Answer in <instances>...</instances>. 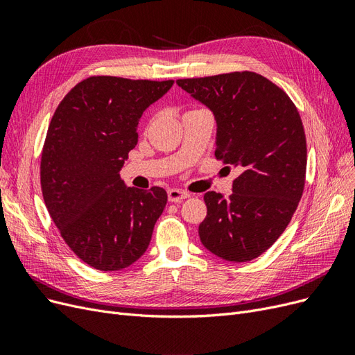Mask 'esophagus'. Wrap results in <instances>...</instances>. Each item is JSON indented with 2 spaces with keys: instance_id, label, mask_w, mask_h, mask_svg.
<instances>
[{
  "instance_id": "1",
  "label": "esophagus",
  "mask_w": 355,
  "mask_h": 355,
  "mask_svg": "<svg viewBox=\"0 0 355 355\" xmlns=\"http://www.w3.org/2000/svg\"><path fill=\"white\" fill-rule=\"evenodd\" d=\"M167 197H168V201L171 202H179L182 200H185L189 197V194L187 191H182V189H178V188H171L167 191Z\"/></svg>"
}]
</instances>
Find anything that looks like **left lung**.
Wrapping results in <instances>:
<instances>
[{
  "instance_id": "left-lung-1",
  "label": "left lung",
  "mask_w": 355,
  "mask_h": 355,
  "mask_svg": "<svg viewBox=\"0 0 355 355\" xmlns=\"http://www.w3.org/2000/svg\"><path fill=\"white\" fill-rule=\"evenodd\" d=\"M179 87L204 103L218 124L216 155L240 170L232 194H204V247L230 262L261 256L284 232L302 197L306 139L287 93L262 75L241 71L182 78Z\"/></svg>"
}]
</instances>
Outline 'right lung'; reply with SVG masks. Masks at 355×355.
Listing matches in <instances>:
<instances>
[{"label":"right lung","mask_w":355,"mask_h":355,"mask_svg":"<svg viewBox=\"0 0 355 355\" xmlns=\"http://www.w3.org/2000/svg\"><path fill=\"white\" fill-rule=\"evenodd\" d=\"M173 83L89 77L51 118L41 154L42 198L62 239L94 270L136 262L166 207L163 188H128L120 170L137 144L139 118Z\"/></svg>","instance_id":"right-lung-1"}]
</instances>
